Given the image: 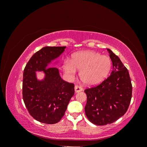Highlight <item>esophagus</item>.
<instances>
[{
	"label": "esophagus",
	"instance_id": "34e87169",
	"mask_svg": "<svg viewBox=\"0 0 147 147\" xmlns=\"http://www.w3.org/2000/svg\"><path fill=\"white\" fill-rule=\"evenodd\" d=\"M74 88H75V93H77L78 92H80V91H83V88L81 86H80L78 85H75Z\"/></svg>",
	"mask_w": 147,
	"mask_h": 147
}]
</instances>
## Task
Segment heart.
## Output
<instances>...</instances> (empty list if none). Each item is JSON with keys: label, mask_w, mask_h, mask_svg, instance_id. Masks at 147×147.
Here are the masks:
<instances>
[{"label": "heart", "mask_w": 147, "mask_h": 147, "mask_svg": "<svg viewBox=\"0 0 147 147\" xmlns=\"http://www.w3.org/2000/svg\"><path fill=\"white\" fill-rule=\"evenodd\" d=\"M65 74L72 77L80 70V77L87 85L99 84L108 76L112 61L107 56L94 51H80L74 53L71 61L66 60L63 65Z\"/></svg>", "instance_id": "heart-1"}]
</instances>
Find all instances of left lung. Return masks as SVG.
<instances>
[{"label":"left lung","mask_w":147,"mask_h":147,"mask_svg":"<svg viewBox=\"0 0 147 147\" xmlns=\"http://www.w3.org/2000/svg\"><path fill=\"white\" fill-rule=\"evenodd\" d=\"M107 51L112 62V73L99 85L84 90L87 96L85 114L92 123L99 126L111 124L123 116L132 97L127 69L112 50L108 48Z\"/></svg>","instance_id":"obj_1"}]
</instances>
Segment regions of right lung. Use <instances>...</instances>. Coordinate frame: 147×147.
<instances>
[{"label": "right lung", "mask_w": 147, "mask_h": 147, "mask_svg": "<svg viewBox=\"0 0 147 147\" xmlns=\"http://www.w3.org/2000/svg\"><path fill=\"white\" fill-rule=\"evenodd\" d=\"M65 48L43 47L31 57L24 68L23 100L30 115L39 122L50 124L59 122L74 94V84L63 80L56 67H48ZM37 71L43 72L42 79L37 78Z\"/></svg>", "instance_id": "add662e5"}]
</instances>
